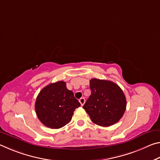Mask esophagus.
Wrapping results in <instances>:
<instances>
[{"instance_id":"obj_1","label":"esophagus","mask_w":160,"mask_h":160,"mask_svg":"<svg viewBox=\"0 0 160 160\" xmlns=\"http://www.w3.org/2000/svg\"><path fill=\"white\" fill-rule=\"evenodd\" d=\"M79 102L80 103L81 106H83L84 104H85V98H80V99H79Z\"/></svg>"}]
</instances>
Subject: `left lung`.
Segmentation results:
<instances>
[{
	"label": "left lung",
	"mask_w": 160,
	"mask_h": 160,
	"mask_svg": "<svg viewBox=\"0 0 160 160\" xmlns=\"http://www.w3.org/2000/svg\"><path fill=\"white\" fill-rule=\"evenodd\" d=\"M91 95L82 108L92 121L101 126H110L122 118L126 108L123 92L109 80L92 78L90 80Z\"/></svg>",
	"instance_id": "8db88e82"
}]
</instances>
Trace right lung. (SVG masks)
I'll list each match as a JSON object with an SVG mask.
<instances>
[{
	"label": "right lung",
	"instance_id": "add662e5",
	"mask_svg": "<svg viewBox=\"0 0 160 160\" xmlns=\"http://www.w3.org/2000/svg\"><path fill=\"white\" fill-rule=\"evenodd\" d=\"M80 106L63 81L51 83L40 91L35 102L39 121L48 128L58 129L71 121L75 109Z\"/></svg>",
	"mask_w": 160,
	"mask_h": 160
}]
</instances>
